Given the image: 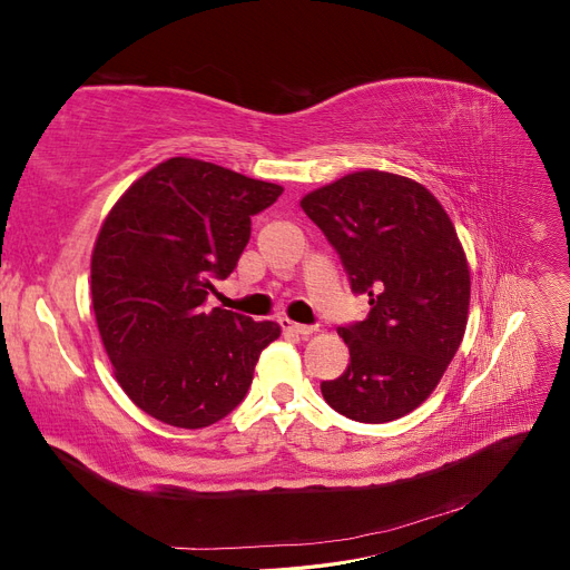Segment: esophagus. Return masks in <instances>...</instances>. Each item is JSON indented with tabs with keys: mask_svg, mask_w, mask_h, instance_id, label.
<instances>
[{
	"mask_svg": "<svg viewBox=\"0 0 570 570\" xmlns=\"http://www.w3.org/2000/svg\"><path fill=\"white\" fill-rule=\"evenodd\" d=\"M278 323H281V327H283L285 333H295V335H302V337H308V335L316 333L314 325H302V323H295V321H289V318H281Z\"/></svg>",
	"mask_w": 570,
	"mask_h": 570,
	"instance_id": "obj_1",
	"label": "esophagus"
}]
</instances>
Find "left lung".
Returning <instances> with one entry per match:
<instances>
[{"instance_id":"8db88e82","label":"left lung","mask_w":570,"mask_h":570,"mask_svg":"<svg viewBox=\"0 0 570 570\" xmlns=\"http://www.w3.org/2000/svg\"><path fill=\"white\" fill-rule=\"evenodd\" d=\"M366 321L340 327L350 366L321 383L323 400L358 423H387L421 406L450 366L469 323L471 271L438 197L387 170H354L304 195Z\"/></svg>"}]
</instances>
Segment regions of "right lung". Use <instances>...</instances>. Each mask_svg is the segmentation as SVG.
Wrapping results in <instances>:
<instances>
[{
  "instance_id": "right-lung-1",
  "label": "right lung",
  "mask_w": 570,
  "mask_h": 570,
  "mask_svg": "<svg viewBox=\"0 0 570 570\" xmlns=\"http://www.w3.org/2000/svg\"><path fill=\"white\" fill-rule=\"evenodd\" d=\"M281 195L275 183L174 157L137 178L101 223L90 262L99 337L120 390L151 419L197 430L245 400L281 325L206 312L204 299L237 266L252 216Z\"/></svg>"
}]
</instances>
